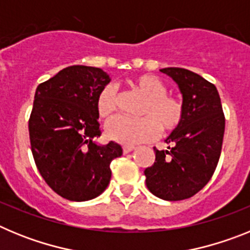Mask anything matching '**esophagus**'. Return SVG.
I'll list each match as a JSON object with an SVG mask.
<instances>
[{
  "label": "esophagus",
  "instance_id": "obj_1",
  "mask_svg": "<svg viewBox=\"0 0 250 250\" xmlns=\"http://www.w3.org/2000/svg\"><path fill=\"white\" fill-rule=\"evenodd\" d=\"M134 149H135V147L132 146V145H125V146L123 147V151H124V154H127V152L132 151Z\"/></svg>",
  "mask_w": 250,
  "mask_h": 250
}]
</instances>
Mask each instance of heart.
<instances>
[{
	"instance_id": "1",
	"label": "heart",
	"mask_w": 250,
	"mask_h": 250,
	"mask_svg": "<svg viewBox=\"0 0 250 250\" xmlns=\"http://www.w3.org/2000/svg\"><path fill=\"white\" fill-rule=\"evenodd\" d=\"M132 89L145 99L139 119L118 116L112 119L106 134L121 144L134 145L155 139L159 132L171 134L182 125L184 119V104L182 99L167 94V86L154 75H140L132 83ZM120 95L112 85L104 86L96 98V111L101 119L112 118L118 111Z\"/></svg>"
}]
</instances>
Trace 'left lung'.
<instances>
[{
  "mask_svg": "<svg viewBox=\"0 0 250 250\" xmlns=\"http://www.w3.org/2000/svg\"><path fill=\"white\" fill-rule=\"evenodd\" d=\"M161 72L178 83L184 119L167 139V150L155 151V161L144 171L150 191L164 200H184L199 193L216 169L222 152L225 118L215 85L187 68Z\"/></svg>",
  "mask_w": 250,
  "mask_h": 250,
  "instance_id": "left-lung-1",
  "label": "left lung"
}]
</instances>
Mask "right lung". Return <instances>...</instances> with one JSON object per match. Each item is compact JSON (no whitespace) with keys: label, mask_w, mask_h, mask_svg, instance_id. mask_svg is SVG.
Instances as JSON below:
<instances>
[{"label":"right lung","mask_w":250,"mask_h":250,"mask_svg":"<svg viewBox=\"0 0 250 250\" xmlns=\"http://www.w3.org/2000/svg\"><path fill=\"white\" fill-rule=\"evenodd\" d=\"M110 83L101 68H63L36 89L28 120L31 151L48 187L67 200L85 202L105 190L110 163L123 155L119 144H95L101 135L96 98Z\"/></svg>","instance_id":"add662e5"}]
</instances>
